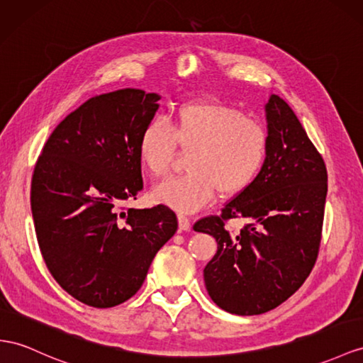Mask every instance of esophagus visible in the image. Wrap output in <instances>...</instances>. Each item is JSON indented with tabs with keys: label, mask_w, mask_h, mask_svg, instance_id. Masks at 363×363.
Segmentation results:
<instances>
[{
	"label": "esophagus",
	"mask_w": 363,
	"mask_h": 363,
	"mask_svg": "<svg viewBox=\"0 0 363 363\" xmlns=\"http://www.w3.org/2000/svg\"><path fill=\"white\" fill-rule=\"evenodd\" d=\"M178 224H179V230H182V231H189L190 230V219L185 216V215H182V213H179L178 215Z\"/></svg>",
	"instance_id": "1"
}]
</instances>
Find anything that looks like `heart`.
I'll use <instances>...</instances> for the list:
<instances>
[{
	"label": "heart",
	"instance_id": "heart-1",
	"mask_svg": "<svg viewBox=\"0 0 363 363\" xmlns=\"http://www.w3.org/2000/svg\"><path fill=\"white\" fill-rule=\"evenodd\" d=\"M176 145L191 150L189 173L156 185L153 199L193 213L216 191L231 196L244 191L262 169L267 133L257 121L218 101H191L176 108L172 125L161 118L147 123L138 139V160L144 170L161 178L170 172Z\"/></svg>",
	"mask_w": 363,
	"mask_h": 363
}]
</instances>
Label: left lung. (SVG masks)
<instances>
[{"instance_id":"1","label":"left lung","mask_w":363,"mask_h":363,"mask_svg":"<svg viewBox=\"0 0 363 363\" xmlns=\"http://www.w3.org/2000/svg\"><path fill=\"white\" fill-rule=\"evenodd\" d=\"M267 156L255 181L193 230L216 239L203 282L222 310L239 315L270 311L299 290L318 257L327 167L291 107L277 95L265 104ZM247 225L230 234L225 220Z\"/></svg>"}]
</instances>
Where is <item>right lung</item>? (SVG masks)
Instances as JSON below:
<instances>
[{
    "mask_svg": "<svg viewBox=\"0 0 363 363\" xmlns=\"http://www.w3.org/2000/svg\"><path fill=\"white\" fill-rule=\"evenodd\" d=\"M160 99L141 89L90 98L53 130L35 165L30 206L44 262L64 290L95 308L136 294L178 230L164 206L121 211L143 190L138 139Z\"/></svg>",
    "mask_w": 363,
    "mask_h": 363,
    "instance_id": "add662e5",
    "label": "right lung"
}]
</instances>
